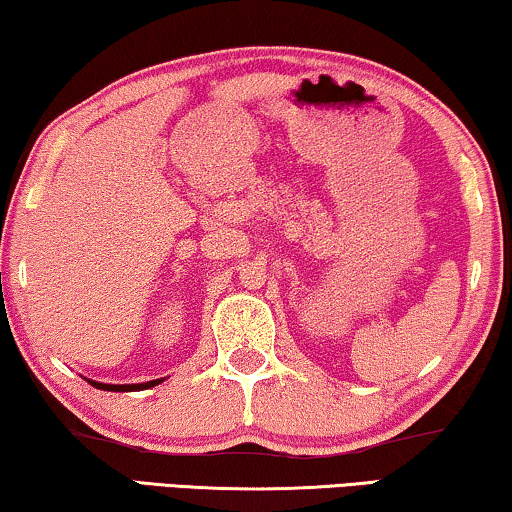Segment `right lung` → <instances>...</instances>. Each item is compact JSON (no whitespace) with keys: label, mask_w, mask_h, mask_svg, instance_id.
<instances>
[{"label":"right lung","mask_w":512,"mask_h":512,"mask_svg":"<svg viewBox=\"0 0 512 512\" xmlns=\"http://www.w3.org/2000/svg\"><path fill=\"white\" fill-rule=\"evenodd\" d=\"M90 381V379H87ZM164 379H154V381H145V383H99V381H90L96 390H108V392H133V390H147L159 385Z\"/></svg>","instance_id":"obj_1"}]
</instances>
